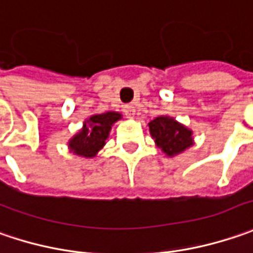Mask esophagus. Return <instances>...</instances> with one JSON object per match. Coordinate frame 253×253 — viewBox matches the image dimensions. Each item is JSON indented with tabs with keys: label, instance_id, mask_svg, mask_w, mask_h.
<instances>
[{
	"label": "esophagus",
	"instance_id": "esophagus-1",
	"mask_svg": "<svg viewBox=\"0 0 253 253\" xmlns=\"http://www.w3.org/2000/svg\"><path fill=\"white\" fill-rule=\"evenodd\" d=\"M125 115L127 116V117H134V115H136V107L134 106H125Z\"/></svg>",
	"mask_w": 253,
	"mask_h": 253
}]
</instances>
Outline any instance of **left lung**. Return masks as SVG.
<instances>
[{
  "instance_id": "obj_1",
  "label": "left lung",
  "mask_w": 253,
  "mask_h": 253,
  "mask_svg": "<svg viewBox=\"0 0 253 253\" xmlns=\"http://www.w3.org/2000/svg\"><path fill=\"white\" fill-rule=\"evenodd\" d=\"M148 131L156 146L167 156L175 157L194 146L192 130L171 116H159L148 123Z\"/></svg>"
}]
</instances>
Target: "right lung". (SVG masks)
<instances>
[{"label":"right lung","mask_w":253,"mask_h":253,"mask_svg":"<svg viewBox=\"0 0 253 253\" xmlns=\"http://www.w3.org/2000/svg\"><path fill=\"white\" fill-rule=\"evenodd\" d=\"M123 116L119 112H106L92 115L83 122L82 128L68 141V148L75 156L83 159H93L105 147L112 126Z\"/></svg>","instance_id":"obj_1"}]
</instances>
